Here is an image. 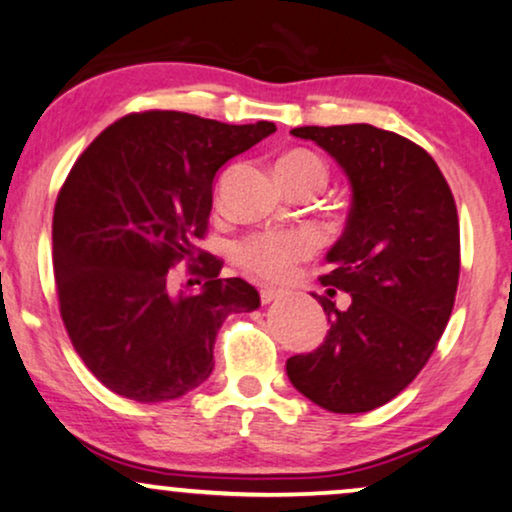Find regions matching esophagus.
Returning a JSON list of instances; mask_svg holds the SVG:
<instances>
[{
  "instance_id": "esophagus-1",
  "label": "esophagus",
  "mask_w": 512,
  "mask_h": 512,
  "mask_svg": "<svg viewBox=\"0 0 512 512\" xmlns=\"http://www.w3.org/2000/svg\"><path fill=\"white\" fill-rule=\"evenodd\" d=\"M278 297H283V293H281V290H276V288H262V290H260V300H262V304L274 302V300H278Z\"/></svg>"
}]
</instances>
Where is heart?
I'll use <instances>...</instances> for the list:
<instances>
[{
  "instance_id": "heart-1",
  "label": "heart",
  "mask_w": 512,
  "mask_h": 512,
  "mask_svg": "<svg viewBox=\"0 0 512 512\" xmlns=\"http://www.w3.org/2000/svg\"><path fill=\"white\" fill-rule=\"evenodd\" d=\"M278 177H319L326 181V165L312 151H288L278 158ZM319 241L307 229H269L245 236L236 243L238 267L267 283H288L302 262L312 260Z\"/></svg>"
}]
</instances>
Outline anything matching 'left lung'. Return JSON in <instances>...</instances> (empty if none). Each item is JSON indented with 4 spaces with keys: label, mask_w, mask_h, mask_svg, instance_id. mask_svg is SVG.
I'll return each instance as SVG.
<instances>
[{
    "label": "left lung",
    "mask_w": 512,
    "mask_h": 512,
    "mask_svg": "<svg viewBox=\"0 0 512 512\" xmlns=\"http://www.w3.org/2000/svg\"><path fill=\"white\" fill-rule=\"evenodd\" d=\"M328 151L352 181L345 234L328 252L314 295L328 316L326 338L286 361L297 392L333 413L387 404L423 371L454 309L461 274L456 200L432 155L373 125L295 127ZM353 300L334 307V288Z\"/></svg>",
    "instance_id": "1"
}]
</instances>
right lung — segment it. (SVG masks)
Wrapping results in <instances>:
<instances>
[{"label": "right lung", "mask_w": 512, "mask_h": 512, "mask_svg": "<svg viewBox=\"0 0 512 512\" xmlns=\"http://www.w3.org/2000/svg\"><path fill=\"white\" fill-rule=\"evenodd\" d=\"M276 132L179 111L129 113L84 148L56 196L58 309L75 352L120 397L155 404L208 380L224 319L260 307L243 278L200 250L219 167ZM204 281L173 290L171 269Z\"/></svg>", "instance_id": "right-lung-1"}]
</instances>
